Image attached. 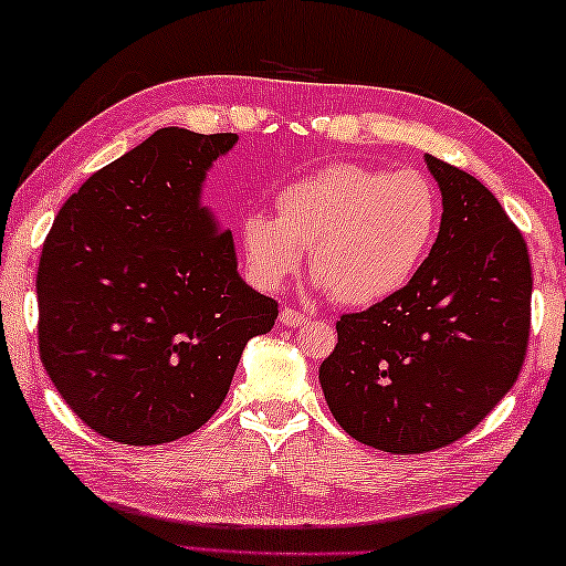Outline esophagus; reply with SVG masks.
<instances>
[{"instance_id": "34e87169", "label": "esophagus", "mask_w": 566, "mask_h": 566, "mask_svg": "<svg viewBox=\"0 0 566 566\" xmlns=\"http://www.w3.org/2000/svg\"><path fill=\"white\" fill-rule=\"evenodd\" d=\"M308 321H311V318L305 316V313L293 311V308H289V305H285V308L281 311V323H283V326H289V328L305 326V323H308Z\"/></svg>"}]
</instances>
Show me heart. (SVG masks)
<instances>
[{
  "label": "heart",
  "instance_id": "heart-1",
  "mask_svg": "<svg viewBox=\"0 0 566 566\" xmlns=\"http://www.w3.org/2000/svg\"><path fill=\"white\" fill-rule=\"evenodd\" d=\"M275 212L255 210L240 220V245L258 285H283L311 250V273L331 301L374 305L419 273L437 238L441 202L421 172L336 163L285 185Z\"/></svg>",
  "mask_w": 566,
  "mask_h": 566
}]
</instances>
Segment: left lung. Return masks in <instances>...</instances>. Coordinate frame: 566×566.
<instances>
[{
	"label": "left lung",
	"instance_id": "1",
	"mask_svg": "<svg viewBox=\"0 0 566 566\" xmlns=\"http://www.w3.org/2000/svg\"><path fill=\"white\" fill-rule=\"evenodd\" d=\"M441 188L437 243L409 285L336 323L318 378L348 437L426 453L467 437L522 370L532 328L526 240L474 175L426 155Z\"/></svg>",
	"mask_w": 566,
	"mask_h": 566
}]
</instances>
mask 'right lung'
<instances>
[{
  "instance_id": "obj_1",
  "label": "right lung",
  "mask_w": 566,
  "mask_h": 566,
  "mask_svg": "<svg viewBox=\"0 0 566 566\" xmlns=\"http://www.w3.org/2000/svg\"><path fill=\"white\" fill-rule=\"evenodd\" d=\"M233 133L163 127L97 170L44 238L40 358L70 409L109 441L168 443L220 409L277 303L238 275L200 188Z\"/></svg>"
}]
</instances>
